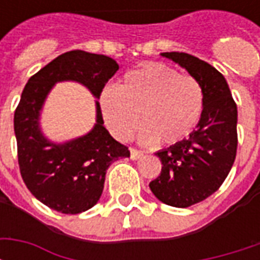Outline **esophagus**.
Here are the masks:
<instances>
[{
	"label": "esophagus",
	"mask_w": 260,
	"mask_h": 260,
	"mask_svg": "<svg viewBox=\"0 0 260 260\" xmlns=\"http://www.w3.org/2000/svg\"><path fill=\"white\" fill-rule=\"evenodd\" d=\"M142 157H143V152L142 150H138L135 147H131V158L132 160H139Z\"/></svg>",
	"instance_id": "esophagus-1"
}]
</instances>
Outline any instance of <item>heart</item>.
Masks as SVG:
<instances>
[{"label":"heart","mask_w":260,"mask_h":260,"mask_svg":"<svg viewBox=\"0 0 260 260\" xmlns=\"http://www.w3.org/2000/svg\"><path fill=\"white\" fill-rule=\"evenodd\" d=\"M99 104L104 124L119 141H128L141 122L142 141L173 145L198 126L205 91L191 75L150 62L126 72L117 89L106 87Z\"/></svg>","instance_id":"obj_1"}]
</instances>
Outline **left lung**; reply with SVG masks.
I'll return each instance as SVG.
<instances>
[{"instance_id": "1", "label": "left lung", "mask_w": 260, "mask_h": 260, "mask_svg": "<svg viewBox=\"0 0 260 260\" xmlns=\"http://www.w3.org/2000/svg\"><path fill=\"white\" fill-rule=\"evenodd\" d=\"M201 82L205 110L188 139L156 153L161 173L149 186L166 205L189 207L221 186L237 154V104L217 69L186 53H161Z\"/></svg>"}]
</instances>
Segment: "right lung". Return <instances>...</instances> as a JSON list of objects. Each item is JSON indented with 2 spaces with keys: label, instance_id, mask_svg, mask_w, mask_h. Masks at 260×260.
<instances>
[{
  "label": "right lung",
  "instance_id": "obj_1",
  "mask_svg": "<svg viewBox=\"0 0 260 260\" xmlns=\"http://www.w3.org/2000/svg\"><path fill=\"white\" fill-rule=\"evenodd\" d=\"M118 69L110 57L74 50L33 75L22 91L14 117L20 175L31 195L57 212L78 214L94 206L108 167L131 153L104 128L99 102L96 124L87 135L61 145L50 142L39 126L43 103L54 83L62 80L79 82L99 99Z\"/></svg>",
  "mask_w": 260,
  "mask_h": 260
}]
</instances>
